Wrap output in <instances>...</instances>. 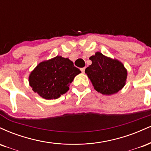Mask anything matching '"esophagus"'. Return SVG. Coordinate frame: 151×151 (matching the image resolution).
I'll return each mask as SVG.
<instances>
[{
    "label": "esophagus",
    "mask_w": 151,
    "mask_h": 151,
    "mask_svg": "<svg viewBox=\"0 0 151 151\" xmlns=\"http://www.w3.org/2000/svg\"><path fill=\"white\" fill-rule=\"evenodd\" d=\"M85 70H86V68H85V67H84V68H81V72H82V73H84Z\"/></svg>",
    "instance_id": "1"
}]
</instances>
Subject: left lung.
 <instances>
[{
  "label": "left lung",
  "mask_w": 151,
  "mask_h": 151,
  "mask_svg": "<svg viewBox=\"0 0 151 151\" xmlns=\"http://www.w3.org/2000/svg\"><path fill=\"white\" fill-rule=\"evenodd\" d=\"M90 59L92 64L85 72L96 91L103 95H112L124 86L127 72L121 62L100 52H97Z\"/></svg>",
  "instance_id": "1"
}]
</instances>
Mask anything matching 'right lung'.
Here are the masks:
<instances>
[{
    "mask_svg": "<svg viewBox=\"0 0 151 151\" xmlns=\"http://www.w3.org/2000/svg\"><path fill=\"white\" fill-rule=\"evenodd\" d=\"M81 70L68 58L57 56L41 62L29 77L35 93L47 100L57 99L69 90V86Z\"/></svg>",
    "mask_w": 151,
    "mask_h": 151,
    "instance_id": "1",
    "label": "right lung"
}]
</instances>
